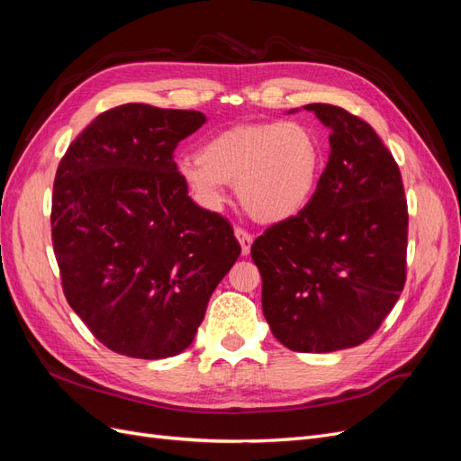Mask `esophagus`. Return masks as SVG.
<instances>
[{
    "mask_svg": "<svg viewBox=\"0 0 461 461\" xmlns=\"http://www.w3.org/2000/svg\"><path fill=\"white\" fill-rule=\"evenodd\" d=\"M234 234H236V240H239L240 246H242V254L248 256L249 254V248H252V242H254V236L249 234L248 230H244V229H236Z\"/></svg>",
    "mask_w": 461,
    "mask_h": 461,
    "instance_id": "34e87169",
    "label": "esophagus"
}]
</instances>
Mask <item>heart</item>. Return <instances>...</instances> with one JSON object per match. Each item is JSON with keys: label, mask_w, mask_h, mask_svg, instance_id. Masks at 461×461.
<instances>
[{"label": "heart", "mask_w": 461, "mask_h": 461, "mask_svg": "<svg viewBox=\"0 0 461 461\" xmlns=\"http://www.w3.org/2000/svg\"><path fill=\"white\" fill-rule=\"evenodd\" d=\"M323 171V146L303 121L242 122L217 132L198 158L178 161V175L200 205L217 209L225 185L236 186L242 207L259 222L302 213Z\"/></svg>", "instance_id": "b5f03b06"}]
</instances>
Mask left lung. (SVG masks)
I'll use <instances>...</instances> for the list:
<instances>
[{
	"label": "left lung",
	"mask_w": 461,
	"mask_h": 461,
	"mask_svg": "<svg viewBox=\"0 0 461 461\" xmlns=\"http://www.w3.org/2000/svg\"><path fill=\"white\" fill-rule=\"evenodd\" d=\"M330 129V153L302 213L252 244L261 305L275 339L325 354L366 342L406 285L408 202L393 153L369 122L310 104Z\"/></svg>",
	"instance_id": "obj_1"
}]
</instances>
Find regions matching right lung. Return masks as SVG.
Returning a JSON list of instances; mask_svg holds the SVG:
<instances>
[{
  "mask_svg": "<svg viewBox=\"0 0 461 461\" xmlns=\"http://www.w3.org/2000/svg\"><path fill=\"white\" fill-rule=\"evenodd\" d=\"M203 122L200 111L113 107L75 138L55 173L51 240L65 298L121 356L186 350L240 256L230 222L192 202L173 159Z\"/></svg>",
  "mask_w": 461,
  "mask_h": 461,
  "instance_id": "add662e5",
  "label": "right lung"
}]
</instances>
